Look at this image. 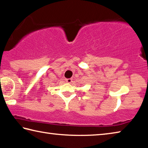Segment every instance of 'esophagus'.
<instances>
[{"label": "esophagus", "mask_w": 148, "mask_h": 148, "mask_svg": "<svg viewBox=\"0 0 148 148\" xmlns=\"http://www.w3.org/2000/svg\"><path fill=\"white\" fill-rule=\"evenodd\" d=\"M66 82H67V83L70 84V83H71V82H72V79L71 78H67V79H66Z\"/></svg>", "instance_id": "esophagus-1"}]
</instances>
